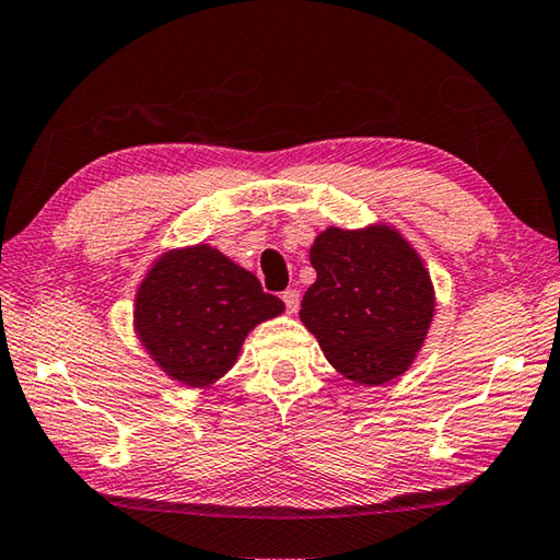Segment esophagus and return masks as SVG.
Here are the masks:
<instances>
[{
  "mask_svg": "<svg viewBox=\"0 0 560 560\" xmlns=\"http://www.w3.org/2000/svg\"><path fill=\"white\" fill-rule=\"evenodd\" d=\"M282 302H284V307H288L290 314L298 312V307H300V292L294 290V288L284 290V292H282Z\"/></svg>",
  "mask_w": 560,
  "mask_h": 560,
  "instance_id": "34e87169",
  "label": "esophagus"
}]
</instances>
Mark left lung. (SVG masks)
Segmentation results:
<instances>
[{
    "mask_svg": "<svg viewBox=\"0 0 560 560\" xmlns=\"http://www.w3.org/2000/svg\"><path fill=\"white\" fill-rule=\"evenodd\" d=\"M316 282L300 319L336 371L363 385L405 373L434 316V288L407 241L387 226L326 229L310 250Z\"/></svg>",
    "mask_w": 560,
    "mask_h": 560,
    "instance_id": "8db88e82",
    "label": "left lung"
}]
</instances>
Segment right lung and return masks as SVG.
Returning <instances> with one entry per match:
<instances>
[{"mask_svg": "<svg viewBox=\"0 0 560 560\" xmlns=\"http://www.w3.org/2000/svg\"><path fill=\"white\" fill-rule=\"evenodd\" d=\"M284 304L224 253L195 246L167 253L136 294V334L177 383L205 387L236 363L253 326Z\"/></svg>", "mask_w": 560, "mask_h": 560, "instance_id": "obj_1", "label": "right lung"}]
</instances>
